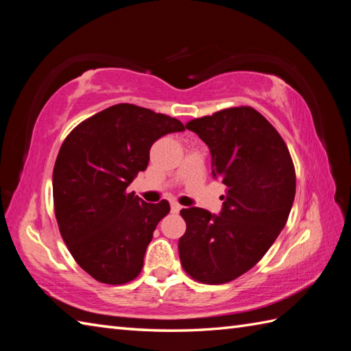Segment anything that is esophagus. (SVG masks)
I'll return each mask as SVG.
<instances>
[{
    "mask_svg": "<svg viewBox=\"0 0 351 351\" xmlns=\"http://www.w3.org/2000/svg\"><path fill=\"white\" fill-rule=\"evenodd\" d=\"M170 210H171V213H180L182 210V206L180 204H176V202H171Z\"/></svg>",
    "mask_w": 351,
    "mask_h": 351,
    "instance_id": "34e87169",
    "label": "esophagus"
}]
</instances>
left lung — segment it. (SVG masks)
<instances>
[{"instance_id": "left-lung-1", "label": "left lung", "mask_w": 351, "mask_h": 351, "mask_svg": "<svg viewBox=\"0 0 351 351\" xmlns=\"http://www.w3.org/2000/svg\"><path fill=\"white\" fill-rule=\"evenodd\" d=\"M210 147L213 178L228 187L220 214L190 206L181 215L180 259L193 279L226 283L249 271L285 226L295 196V171L285 141L252 107L190 121Z\"/></svg>"}]
</instances>
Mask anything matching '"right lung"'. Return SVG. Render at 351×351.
Instances as JSON below:
<instances>
[{
    "label": "right lung",
    "mask_w": 351,
    "mask_h": 351,
    "mask_svg": "<svg viewBox=\"0 0 351 351\" xmlns=\"http://www.w3.org/2000/svg\"><path fill=\"white\" fill-rule=\"evenodd\" d=\"M175 117L117 104L73 130L57 155L52 193L58 229L84 271L110 285L136 279L167 200L146 204L126 189L149 162L151 146L184 131Z\"/></svg>",
    "instance_id": "right-lung-1"
}]
</instances>
